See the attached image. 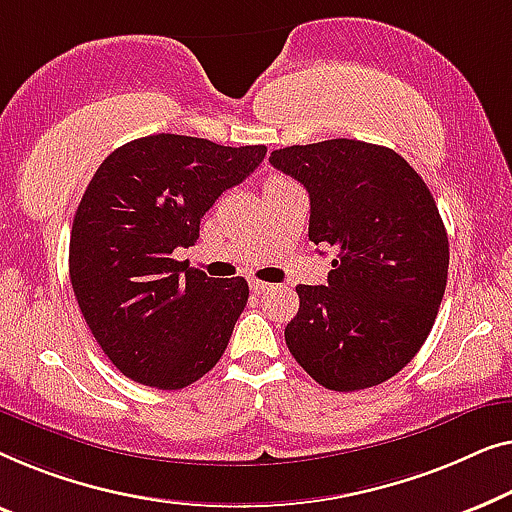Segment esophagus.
I'll list each match as a JSON object with an SVG mask.
<instances>
[{"label":"esophagus","mask_w":512,"mask_h":512,"mask_svg":"<svg viewBox=\"0 0 512 512\" xmlns=\"http://www.w3.org/2000/svg\"><path fill=\"white\" fill-rule=\"evenodd\" d=\"M273 285H269V283H264V280H250V290L253 292H266V290H271Z\"/></svg>","instance_id":"obj_1"}]
</instances>
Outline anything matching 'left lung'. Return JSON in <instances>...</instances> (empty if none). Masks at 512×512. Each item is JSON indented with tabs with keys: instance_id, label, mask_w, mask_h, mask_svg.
Wrapping results in <instances>:
<instances>
[{
	"instance_id": "obj_1",
	"label": "left lung",
	"mask_w": 512,
	"mask_h": 512,
	"mask_svg": "<svg viewBox=\"0 0 512 512\" xmlns=\"http://www.w3.org/2000/svg\"><path fill=\"white\" fill-rule=\"evenodd\" d=\"M306 187L308 239L331 246L327 285H299L285 343L334 392L380 385L417 355L448 283L450 246L429 187L399 153L355 139L273 150Z\"/></svg>"
}]
</instances>
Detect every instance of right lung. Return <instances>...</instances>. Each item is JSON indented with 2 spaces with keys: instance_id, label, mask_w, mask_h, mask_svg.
<instances>
[{
  "instance_id": "obj_1",
  "label": "right lung",
  "mask_w": 512,
  "mask_h": 512,
  "mask_svg": "<svg viewBox=\"0 0 512 512\" xmlns=\"http://www.w3.org/2000/svg\"><path fill=\"white\" fill-rule=\"evenodd\" d=\"M264 155L153 134L99 164L74 215L69 278L92 336L127 378L183 390L218 364L248 304L246 278H208L171 253L197 243L208 208Z\"/></svg>"
}]
</instances>
